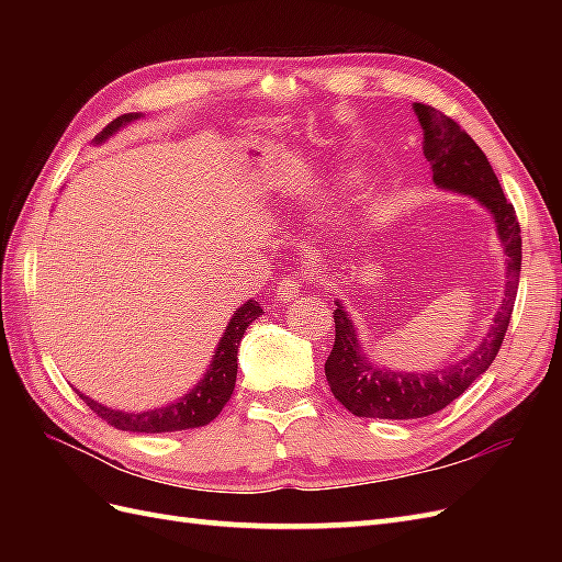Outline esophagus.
I'll use <instances>...</instances> for the list:
<instances>
[{"mask_svg": "<svg viewBox=\"0 0 562 562\" xmlns=\"http://www.w3.org/2000/svg\"><path fill=\"white\" fill-rule=\"evenodd\" d=\"M304 291H307V279L300 277V274H291V277H285V279L277 285V297L291 302V300L300 297Z\"/></svg>", "mask_w": 562, "mask_h": 562, "instance_id": "esophagus-1", "label": "esophagus"}]
</instances>
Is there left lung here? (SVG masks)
<instances>
[{"label": "left lung", "instance_id": "obj_1", "mask_svg": "<svg viewBox=\"0 0 562 562\" xmlns=\"http://www.w3.org/2000/svg\"><path fill=\"white\" fill-rule=\"evenodd\" d=\"M413 110L424 133L422 149L431 164L434 184L440 190H452L475 199L495 220L506 255L504 300L483 342L462 361H454L436 372H398L370 361L361 349L349 314L337 302L333 312L335 345L326 361V378L333 396L356 417L417 419L443 411L495 361L518 293L522 258L520 225L483 149L443 112L422 103H415Z\"/></svg>", "mask_w": 562, "mask_h": 562}]
</instances>
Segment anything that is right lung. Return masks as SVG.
<instances>
[{
	"mask_svg": "<svg viewBox=\"0 0 562 562\" xmlns=\"http://www.w3.org/2000/svg\"><path fill=\"white\" fill-rule=\"evenodd\" d=\"M138 116H140L138 112L116 116L112 124H108L98 133L95 143L108 140L112 133L135 122ZM258 316H262V307L258 302L248 300L246 304H241V307L236 310L234 316L229 318L225 335L220 337L217 349L213 351V361L203 380H199L196 386L192 391H187L182 398L168 403L164 407H155V411H145V413H124V411H112L108 405H100L98 401L83 396L81 391H77V394L100 419H105L114 429H122V431L168 434V431L206 427V424L213 422L232 398L234 382H236V366H239L236 363V356H239L241 337Z\"/></svg>",
	"mask_w": 562,
	"mask_h": 562,
	"instance_id": "add662e5",
	"label": "right lung"
}]
</instances>
